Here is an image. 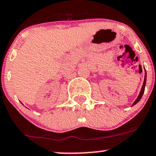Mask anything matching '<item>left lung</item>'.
I'll return each mask as SVG.
<instances>
[{
  "label": "left lung",
  "instance_id": "8db88e82",
  "mask_svg": "<svg viewBox=\"0 0 156 156\" xmlns=\"http://www.w3.org/2000/svg\"><path fill=\"white\" fill-rule=\"evenodd\" d=\"M147 76H146V74H145V76H144V83H143V86H142V88H141V90H140V94L138 95V98L136 99V100H135V102H134V103H133V105H135L137 103H138L139 102V100H140V99H141V98H142V96H143V94H144V90H145V85H146V80H147Z\"/></svg>",
  "mask_w": 156,
  "mask_h": 156
}]
</instances>
